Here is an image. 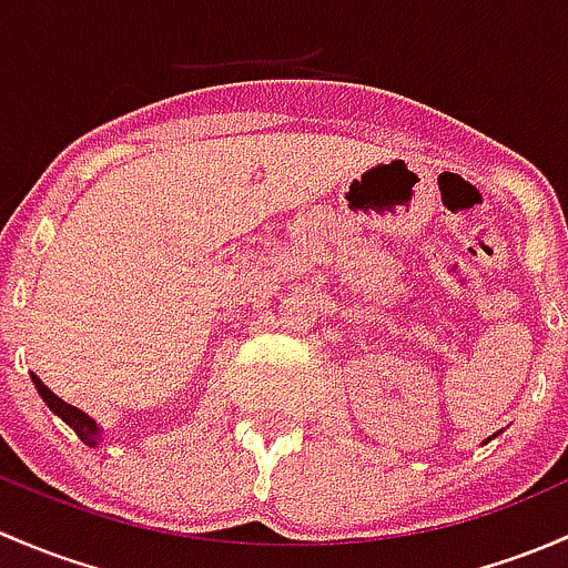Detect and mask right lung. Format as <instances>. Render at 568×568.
Instances as JSON below:
<instances>
[{"mask_svg": "<svg viewBox=\"0 0 568 568\" xmlns=\"http://www.w3.org/2000/svg\"><path fill=\"white\" fill-rule=\"evenodd\" d=\"M32 383H34V388H38V394L43 396L45 405H49L51 410H54L62 420H65L70 429L79 435L81 443H87V446H98V440H101V429H98V424L90 418V415H84L79 410V407L68 405V402H62L60 396L54 394V390L45 388L43 379H40L38 374H32Z\"/></svg>", "mask_w": 568, "mask_h": 568, "instance_id": "obj_1", "label": "right lung"}]
</instances>
